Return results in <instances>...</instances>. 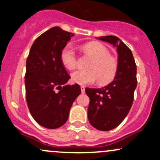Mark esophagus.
Listing matches in <instances>:
<instances>
[{
	"label": "esophagus",
	"mask_w": 160,
	"mask_h": 160,
	"mask_svg": "<svg viewBox=\"0 0 160 160\" xmlns=\"http://www.w3.org/2000/svg\"><path fill=\"white\" fill-rule=\"evenodd\" d=\"M80 89H81V92L82 93H85V87L83 86H80Z\"/></svg>",
	"instance_id": "obj_1"
}]
</instances>
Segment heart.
Listing matches in <instances>:
<instances>
[{
  "instance_id": "b5f03b06",
  "label": "heart",
  "mask_w": 160,
  "mask_h": 160,
  "mask_svg": "<svg viewBox=\"0 0 160 160\" xmlns=\"http://www.w3.org/2000/svg\"><path fill=\"white\" fill-rule=\"evenodd\" d=\"M85 50L93 58L89 71L77 70L71 74V80L80 85L93 83L98 80L100 85H107L114 80L118 71L117 58L110 56L105 46L98 42H92L85 46ZM61 61L65 68L72 70L77 65V55L71 44L66 45L61 52Z\"/></svg>"
}]
</instances>
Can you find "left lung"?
Segmentation results:
<instances>
[{"instance_id":"1","label":"left lung","mask_w":160,"mask_h":160,"mask_svg":"<svg viewBox=\"0 0 160 160\" xmlns=\"http://www.w3.org/2000/svg\"><path fill=\"white\" fill-rule=\"evenodd\" d=\"M97 39L117 47L118 71L114 80L99 89L86 88L89 98L88 119L93 127L109 131L118 126L131 109L137 86L136 64L130 49L116 36H102Z\"/></svg>"}]
</instances>
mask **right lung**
I'll return each mask as SVG.
<instances>
[{
  "label": "right lung",
  "instance_id": "1",
  "mask_svg": "<svg viewBox=\"0 0 160 160\" xmlns=\"http://www.w3.org/2000/svg\"><path fill=\"white\" fill-rule=\"evenodd\" d=\"M74 34L53 27L34 40L26 60L25 85L28 107L33 118L47 128L67 122L80 86L66 85L70 76L61 61V52Z\"/></svg>",
  "mask_w": 160,
  "mask_h": 160
}]
</instances>
